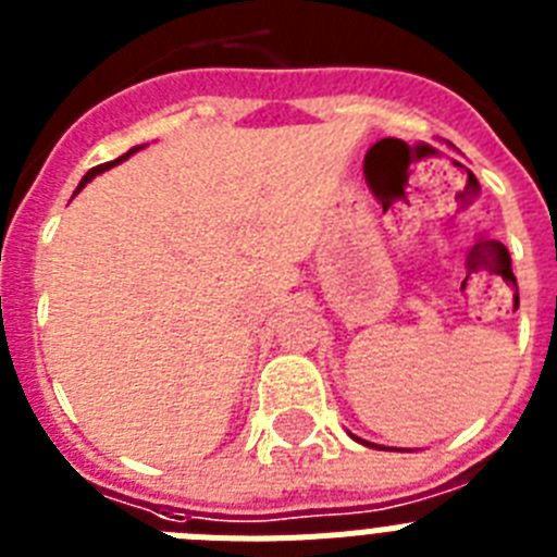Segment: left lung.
<instances>
[{"instance_id": "obj_1", "label": "left lung", "mask_w": 557, "mask_h": 557, "mask_svg": "<svg viewBox=\"0 0 557 557\" xmlns=\"http://www.w3.org/2000/svg\"><path fill=\"white\" fill-rule=\"evenodd\" d=\"M357 442H359V438H357Z\"/></svg>"}]
</instances>
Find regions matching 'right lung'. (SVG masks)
<instances>
[{
    "label": "right lung",
    "mask_w": 557,
    "mask_h": 557,
    "mask_svg": "<svg viewBox=\"0 0 557 557\" xmlns=\"http://www.w3.org/2000/svg\"><path fill=\"white\" fill-rule=\"evenodd\" d=\"M138 149H141V147H133V149H129V152H127V156H121V158H115V161H110V163H101V166H92V170H90V172H87V175H84V177H82V184H78V189H84V184H90L92 177H96V175H101V172H107V170H110V166H115V163H121V161H127V158H129V156H133V152H138ZM78 189H76V191H78Z\"/></svg>",
    "instance_id": "add662e5"
}]
</instances>
